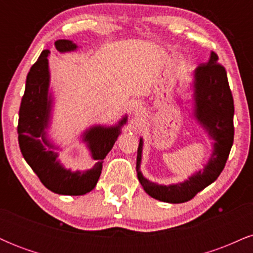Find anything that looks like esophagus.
<instances>
[{
	"label": "esophagus",
	"instance_id": "34e87169",
	"mask_svg": "<svg viewBox=\"0 0 253 253\" xmlns=\"http://www.w3.org/2000/svg\"><path fill=\"white\" fill-rule=\"evenodd\" d=\"M134 115H135V117H143V115H144V109L136 108L134 110Z\"/></svg>",
	"mask_w": 253,
	"mask_h": 253
}]
</instances>
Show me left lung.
Instances as JSON below:
<instances>
[{"label": "left lung", "instance_id": "8db88e82", "mask_svg": "<svg viewBox=\"0 0 253 253\" xmlns=\"http://www.w3.org/2000/svg\"><path fill=\"white\" fill-rule=\"evenodd\" d=\"M211 52L208 63L201 64L194 74V117L214 140L213 153L203 170L197 171L184 182L162 185L150 182L140 171L143 138L136 156V173L144 190L153 199L169 203H183L193 199L219 177L225 168L234 138V104L225 68L217 63Z\"/></svg>", "mask_w": 253, "mask_h": 253}]
</instances>
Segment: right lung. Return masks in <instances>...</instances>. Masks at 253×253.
Returning <instances> with one entry per match:
<instances>
[{
  "label": "right lung",
  "instance_id": "1",
  "mask_svg": "<svg viewBox=\"0 0 253 253\" xmlns=\"http://www.w3.org/2000/svg\"><path fill=\"white\" fill-rule=\"evenodd\" d=\"M54 46L62 53L77 50V45L71 40L59 39ZM48 53L50 51L43 50L27 75L19 110V146L25 161L48 190L59 195H84L96 185L102 171L103 159L120 135L127 115L115 126H92L83 133V141L88 145L92 158L97 161L91 169H65L58 159V153L54 152L58 147L48 140L45 130L50 124L52 107V95L48 92Z\"/></svg>",
  "mask_w": 253,
  "mask_h": 253
}]
</instances>
